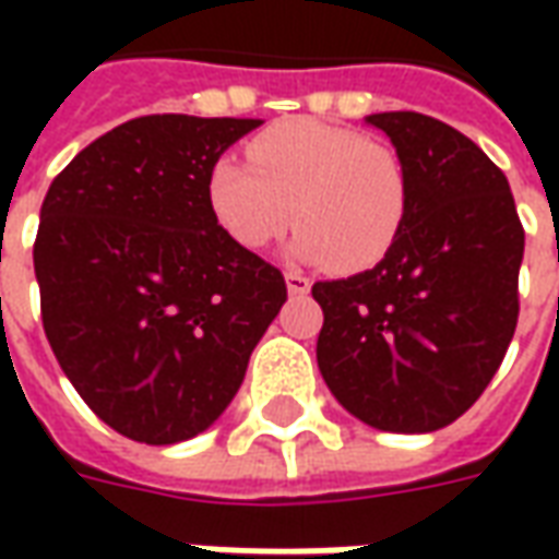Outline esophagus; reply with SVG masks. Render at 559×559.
I'll use <instances>...</instances> for the list:
<instances>
[{"label":"esophagus","instance_id":"esophagus-1","mask_svg":"<svg viewBox=\"0 0 559 559\" xmlns=\"http://www.w3.org/2000/svg\"><path fill=\"white\" fill-rule=\"evenodd\" d=\"M293 290H299V287H293Z\"/></svg>","mask_w":559,"mask_h":559}]
</instances>
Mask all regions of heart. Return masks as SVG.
Returning <instances> with one entry per match:
<instances>
[{
	"label": "heart",
	"mask_w": 559,
	"mask_h": 559,
	"mask_svg": "<svg viewBox=\"0 0 559 559\" xmlns=\"http://www.w3.org/2000/svg\"><path fill=\"white\" fill-rule=\"evenodd\" d=\"M344 155H347L344 164H347L350 197L359 209L362 230L371 233L374 239H383L399 215V182L386 152L365 140H347Z\"/></svg>",
	"instance_id": "b5f03b06"
}]
</instances>
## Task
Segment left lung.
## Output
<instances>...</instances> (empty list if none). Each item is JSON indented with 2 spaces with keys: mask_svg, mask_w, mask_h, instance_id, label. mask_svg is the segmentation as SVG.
Returning <instances> with one entry per match:
<instances>
[{
  "mask_svg": "<svg viewBox=\"0 0 559 559\" xmlns=\"http://www.w3.org/2000/svg\"><path fill=\"white\" fill-rule=\"evenodd\" d=\"M248 119L140 116L80 152L44 197L41 320L90 411L128 440L212 428L287 299L218 224L212 170Z\"/></svg>",
  "mask_w": 559,
  "mask_h": 559,
  "instance_id": "1",
  "label": "left lung"
}]
</instances>
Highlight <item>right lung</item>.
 <instances>
[{"label":"right lung","instance_id":"right-lung-1","mask_svg":"<svg viewBox=\"0 0 559 559\" xmlns=\"http://www.w3.org/2000/svg\"><path fill=\"white\" fill-rule=\"evenodd\" d=\"M365 122L395 146L404 212L374 269L314 284L317 365L359 421L431 433L467 413L503 362L524 233L506 176L461 131L421 114Z\"/></svg>","mask_w":559,"mask_h":559}]
</instances>
